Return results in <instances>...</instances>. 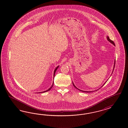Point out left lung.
<instances>
[{"label":"left lung","mask_w":128,"mask_h":128,"mask_svg":"<svg viewBox=\"0 0 128 128\" xmlns=\"http://www.w3.org/2000/svg\"><path fill=\"white\" fill-rule=\"evenodd\" d=\"M107 39H108V40L109 41V42H110V43H112V44H113L114 45V46H115V44H114V41H112V40H111L109 38L108 36V37H107ZM115 64H116V60H115V62H114V66H115ZM113 71H114V70H113ZM113 71H112V72H113ZM105 83H106V82H105ZM105 84H103V85H102V86H103V85L105 84ZM73 85H74V87H75V88H76V89H77L79 90H80V91H82V92H92V91H91V92H90H90H87V91H85H85H83V90H80L78 89V88H77V87H76V86L75 85H74V84H73ZM96 91H97V90H96ZM93 92H94V91H93Z\"/></svg>","instance_id":"8db88e82"}]
</instances>
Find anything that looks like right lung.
I'll return each mask as SVG.
<instances>
[{
  "label": "right lung",
  "instance_id": "1",
  "mask_svg": "<svg viewBox=\"0 0 128 128\" xmlns=\"http://www.w3.org/2000/svg\"><path fill=\"white\" fill-rule=\"evenodd\" d=\"M58 66H57L56 68H55V70H54V76H55V72H56V70H57V68H58ZM53 85H54V82H53V84H52V86L50 87V88L48 90H46V91H44V92H41V93H43V92H47V91H49V90H50V89H51V88L52 87V86H53Z\"/></svg>",
  "mask_w": 128,
  "mask_h": 128
}]
</instances>
